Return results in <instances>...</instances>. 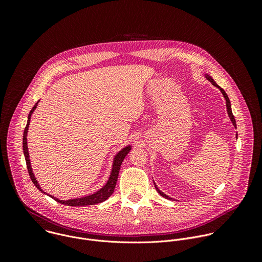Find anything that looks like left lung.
Wrapping results in <instances>:
<instances>
[{
  "instance_id": "1",
  "label": "left lung",
  "mask_w": 262,
  "mask_h": 262,
  "mask_svg": "<svg viewBox=\"0 0 262 262\" xmlns=\"http://www.w3.org/2000/svg\"><path fill=\"white\" fill-rule=\"evenodd\" d=\"M205 77H206V79L213 85V86H215V87H217L220 90H221V92H222V94L224 95V97H225V99H226V105H227V112H228V115H229V117H230V119H231V121H232V123H233V125H234V127L236 128V122H235V119H234V116H233V114H232V111H231V104H230V100H229V98H228V95L226 94V92L224 91V89H222L214 81H213V79L211 78V77H209L208 74H205ZM155 185H156V183H155ZM156 189H157V191H158V193L162 196V197H164V198H166V199H172V198H170L169 196H167L166 194H164L162 191H160L159 190V188L158 186L156 185Z\"/></svg>"
}]
</instances>
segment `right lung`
I'll use <instances>...</instances> for the list:
<instances>
[{"label": "right lung", "mask_w": 262, "mask_h": 262, "mask_svg": "<svg viewBox=\"0 0 262 262\" xmlns=\"http://www.w3.org/2000/svg\"><path fill=\"white\" fill-rule=\"evenodd\" d=\"M38 103V102H37ZM37 103H35V105L32 107V110L30 111L29 113V116H28V122H27V125L25 127V130H24V138H23V149H24V155H25V159H26V164H27V168H28V172H29V175H30V178L31 180L33 181V183L35 184V186L37 189H38L40 192L45 193L40 185L38 184V182H37L34 174H33V171H32V168H31V163H30V158H29V151H28V144H27V134H28V128H29V125H30V119H31V115L33 114L34 110L36 108L37 106ZM130 146H126L125 148H123L121 151H119L117 154V156L115 157L114 159V163H113V168H112V173L108 177V180L107 182L105 183V185L103 186V188H101L98 192L92 194V195H89V196H86V197H82V198H77V199H71V200H66V201H63V200H59L51 195L52 198H54L56 201L62 203V204H65V205H69V206H86V205H93V204H97V203H100V202H103L105 201L112 194L114 193V189L116 186V182H117V178H118V174H119V170H120V167H121V164L124 160V158L127 156V154L130 151Z\"/></svg>", "instance_id": "add662e5"}]
</instances>
